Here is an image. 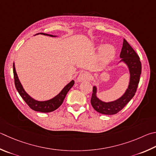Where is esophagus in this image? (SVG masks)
I'll use <instances>...</instances> for the list:
<instances>
[{
    "label": "esophagus",
    "mask_w": 156,
    "mask_h": 156,
    "mask_svg": "<svg viewBox=\"0 0 156 156\" xmlns=\"http://www.w3.org/2000/svg\"><path fill=\"white\" fill-rule=\"evenodd\" d=\"M91 78H92V76L89 72H82L78 76V80L79 82H82V81H84V80L90 81V80H91Z\"/></svg>",
    "instance_id": "34e87169"
}]
</instances>
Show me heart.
Instances as JSON below:
<instances>
[{"instance_id":"heart-1","label":"heart","mask_w":156,"mask_h":156,"mask_svg":"<svg viewBox=\"0 0 156 156\" xmlns=\"http://www.w3.org/2000/svg\"><path fill=\"white\" fill-rule=\"evenodd\" d=\"M115 55V48L110 45H106L101 50V56L104 59L108 60Z\"/></svg>"}]
</instances>
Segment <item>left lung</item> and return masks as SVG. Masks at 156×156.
<instances>
[{
	"mask_svg": "<svg viewBox=\"0 0 156 156\" xmlns=\"http://www.w3.org/2000/svg\"><path fill=\"white\" fill-rule=\"evenodd\" d=\"M121 61H123L128 67L130 73V80L128 88L126 93L120 98L114 101L104 102L96 96L97 89L93 88V93L90 103L96 111L104 115H115L122 110L126 104L132 100L136 92L137 87L140 81L142 66L138 55L131 46L123 39V47L120 53Z\"/></svg>",
	"mask_w": 156,
	"mask_h": 156,
	"instance_id": "left-lung-1",
	"label": "left lung"
}]
</instances>
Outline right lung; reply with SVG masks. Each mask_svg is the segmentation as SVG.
<instances>
[{"instance_id": "1", "label": "right lung", "mask_w": 156, "mask_h": 156, "mask_svg": "<svg viewBox=\"0 0 156 156\" xmlns=\"http://www.w3.org/2000/svg\"><path fill=\"white\" fill-rule=\"evenodd\" d=\"M38 34H41V35H48L50 37H55L52 35H48V34L46 33H37L36 35H38ZM13 76H14V83H15V86L17 90H18L19 94L20 95L22 98L24 100L25 102L29 106L31 109H33L35 111H38L41 112H52L54 110H55L58 108L62 104L63 102V100L67 93H68L69 90H70L71 88L73 87V84H74V81L72 80L69 84H67V85L65 87L63 90L58 93V94L55 96V98L51 99V100L44 101H39L34 100L32 98H30V96L27 94V93L25 92L24 90L23 87H22V84L20 82L18 75H17L15 66H14V63L13 65Z\"/></svg>"}]
</instances>
